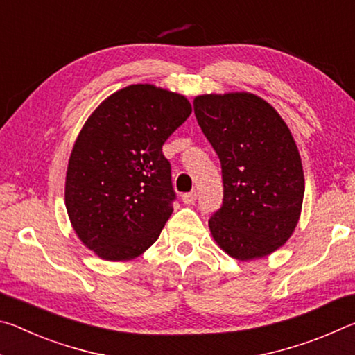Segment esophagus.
<instances>
[{"label":"esophagus","instance_id":"1","mask_svg":"<svg viewBox=\"0 0 355 355\" xmlns=\"http://www.w3.org/2000/svg\"><path fill=\"white\" fill-rule=\"evenodd\" d=\"M182 200L189 205V203H194L197 200V194L196 192H184L182 196Z\"/></svg>","mask_w":355,"mask_h":355}]
</instances>
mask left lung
Here are the masks:
<instances>
[{
	"instance_id": "1",
	"label": "left lung",
	"mask_w": 355,
	"mask_h": 355,
	"mask_svg": "<svg viewBox=\"0 0 355 355\" xmlns=\"http://www.w3.org/2000/svg\"><path fill=\"white\" fill-rule=\"evenodd\" d=\"M194 112L222 169L224 199L208 220L214 241L243 261L272 254L293 235L304 200L290 130L268 101L248 92L199 95Z\"/></svg>"
}]
</instances>
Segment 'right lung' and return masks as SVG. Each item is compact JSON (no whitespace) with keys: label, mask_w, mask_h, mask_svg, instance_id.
Segmentation results:
<instances>
[{"label":"right lung","mask_w":355,"mask_h":355,"mask_svg":"<svg viewBox=\"0 0 355 355\" xmlns=\"http://www.w3.org/2000/svg\"><path fill=\"white\" fill-rule=\"evenodd\" d=\"M183 95L133 84L107 97L71 150L65 207L78 238L107 261L146 252L173 211L163 144L189 117Z\"/></svg>","instance_id":"right-lung-1"}]
</instances>
